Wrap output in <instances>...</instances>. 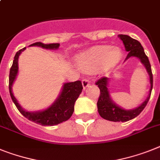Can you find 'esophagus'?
Instances as JSON below:
<instances>
[{"mask_svg": "<svg viewBox=\"0 0 160 160\" xmlns=\"http://www.w3.org/2000/svg\"><path fill=\"white\" fill-rule=\"evenodd\" d=\"M89 84H90V81L88 80H87V79H84V80H82V85L84 89H85Z\"/></svg>", "mask_w": 160, "mask_h": 160, "instance_id": "1", "label": "esophagus"}]
</instances>
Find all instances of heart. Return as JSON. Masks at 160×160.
Masks as SVG:
<instances>
[{
	"label": "heart",
	"mask_w": 160,
	"mask_h": 160,
	"mask_svg": "<svg viewBox=\"0 0 160 160\" xmlns=\"http://www.w3.org/2000/svg\"><path fill=\"white\" fill-rule=\"evenodd\" d=\"M122 57V52L117 47L99 45L77 55L75 62L85 72L102 73L114 68Z\"/></svg>",
	"instance_id": "1"
}]
</instances>
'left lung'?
<instances>
[{"instance_id": "1", "label": "left lung", "mask_w": 160, "mask_h": 160, "mask_svg": "<svg viewBox=\"0 0 160 160\" xmlns=\"http://www.w3.org/2000/svg\"><path fill=\"white\" fill-rule=\"evenodd\" d=\"M118 37L123 41V45L125 47V50L128 52L125 61L132 57H135L140 60L148 73L150 84H151L148 97L146 98V100L136 108L126 110L117 105L111 98L109 91V78H101L100 80L96 82V84L100 89V96H99L97 106H98V111L101 117L110 121L126 122L137 117L146 107L151 97V90L153 88V75L148 57L145 53L144 49L141 45V43L127 35H119Z\"/></svg>"}]
</instances>
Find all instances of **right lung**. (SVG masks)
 <instances>
[{
    "label": "right lung",
    "mask_w": 160,
    "mask_h": 160,
    "mask_svg": "<svg viewBox=\"0 0 160 160\" xmlns=\"http://www.w3.org/2000/svg\"><path fill=\"white\" fill-rule=\"evenodd\" d=\"M59 44H49L45 45L41 42H37L29 46L41 47L43 49L56 50L59 48ZM26 49V47L18 50L14 56L13 65L9 71V89L12 100L17 107L20 113L31 121L39 123L43 126H53L68 120L72 116L74 111L75 102L82 92L83 86L81 81L77 80L75 82L64 83L56 100L49 107L45 110L37 111H28L24 110L13 93L12 87L15 81L18 73V58L22 52Z\"/></svg>",
    "instance_id": "add662e5"
}]
</instances>
